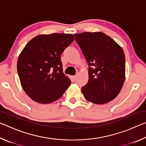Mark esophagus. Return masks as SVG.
Listing matches in <instances>:
<instances>
[{"mask_svg":"<svg viewBox=\"0 0 146 146\" xmlns=\"http://www.w3.org/2000/svg\"><path fill=\"white\" fill-rule=\"evenodd\" d=\"M78 73H76L75 75H74V76H73V80H76V78H77V76H78Z\"/></svg>","mask_w":146,"mask_h":146,"instance_id":"obj_1","label":"esophagus"}]
</instances>
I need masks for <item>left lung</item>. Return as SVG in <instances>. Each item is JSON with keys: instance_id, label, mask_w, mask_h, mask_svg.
<instances>
[{"instance_id": "8db88e82", "label": "left lung", "mask_w": 146, "mask_h": 146, "mask_svg": "<svg viewBox=\"0 0 146 146\" xmlns=\"http://www.w3.org/2000/svg\"><path fill=\"white\" fill-rule=\"evenodd\" d=\"M75 36L89 66L88 82L81 89L84 97L96 104L110 102L119 94L124 82L122 48L102 32H84Z\"/></svg>"}]
</instances>
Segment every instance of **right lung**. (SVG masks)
<instances>
[{"instance_id":"add662e5","label":"right lung","mask_w":146,"mask_h":146,"mask_svg":"<svg viewBox=\"0 0 146 146\" xmlns=\"http://www.w3.org/2000/svg\"><path fill=\"white\" fill-rule=\"evenodd\" d=\"M74 39L72 34L39 35L24 47L17 60V71L22 87L32 100L51 103L70 86L60 55Z\"/></svg>"}]
</instances>
